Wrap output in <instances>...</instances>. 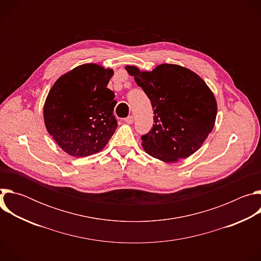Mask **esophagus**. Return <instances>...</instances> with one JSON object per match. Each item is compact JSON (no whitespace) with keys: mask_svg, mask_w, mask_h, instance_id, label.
<instances>
[{"mask_svg":"<svg viewBox=\"0 0 261 261\" xmlns=\"http://www.w3.org/2000/svg\"><path fill=\"white\" fill-rule=\"evenodd\" d=\"M125 122H126L127 124H132V123L134 122V117H133V116H129V117H127V118L125 119Z\"/></svg>","mask_w":261,"mask_h":261,"instance_id":"34e87169","label":"esophagus"}]
</instances>
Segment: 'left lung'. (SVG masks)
I'll return each instance as SVG.
<instances>
[{
	"label": "left lung",
	"mask_w": 261,
	"mask_h": 261,
	"mask_svg": "<svg viewBox=\"0 0 261 261\" xmlns=\"http://www.w3.org/2000/svg\"><path fill=\"white\" fill-rule=\"evenodd\" d=\"M130 75L151 100L154 125L141 136L143 150L164 162L194 154L212 132L217 102L206 84L193 71L162 64L153 71L126 66Z\"/></svg>",
	"instance_id": "1"
}]
</instances>
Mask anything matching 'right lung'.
Segmentation results:
<instances>
[{
    "label": "right lung",
    "mask_w": 261,
    "mask_h": 261,
    "mask_svg": "<svg viewBox=\"0 0 261 261\" xmlns=\"http://www.w3.org/2000/svg\"><path fill=\"white\" fill-rule=\"evenodd\" d=\"M111 69L85 64L62 75L44 104V123L64 152L87 157L103 150L118 124L115 93L107 88Z\"/></svg>",
    "instance_id": "right-lung-1"
}]
</instances>
